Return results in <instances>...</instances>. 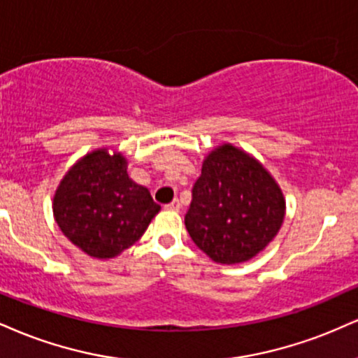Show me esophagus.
<instances>
[{"instance_id": "34e87169", "label": "esophagus", "mask_w": 358, "mask_h": 358, "mask_svg": "<svg viewBox=\"0 0 358 358\" xmlns=\"http://www.w3.org/2000/svg\"><path fill=\"white\" fill-rule=\"evenodd\" d=\"M166 210H171V212H180V208H182V205H180V201L178 200H173L171 201V203H168L166 206H165Z\"/></svg>"}]
</instances>
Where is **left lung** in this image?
Instances as JSON below:
<instances>
[{"mask_svg":"<svg viewBox=\"0 0 358 358\" xmlns=\"http://www.w3.org/2000/svg\"><path fill=\"white\" fill-rule=\"evenodd\" d=\"M283 217L285 198L273 176L252 155L223 143L203 160L185 227L213 262L235 265L272 242Z\"/></svg>","mask_w":358,"mask_h":358,"instance_id":"left-lung-1","label":"left lung"}]
</instances>
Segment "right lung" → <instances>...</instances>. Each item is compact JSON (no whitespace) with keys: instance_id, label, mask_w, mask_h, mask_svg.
I'll return each instance as SVG.
<instances>
[{"instance_id":"right-lung-1","label":"right lung","mask_w":358,"mask_h":358,"mask_svg":"<svg viewBox=\"0 0 358 358\" xmlns=\"http://www.w3.org/2000/svg\"><path fill=\"white\" fill-rule=\"evenodd\" d=\"M122 153L94 150L73 165L53 196L59 230L86 255L106 260L130 248L160 212L148 188L133 182Z\"/></svg>"}]
</instances>
